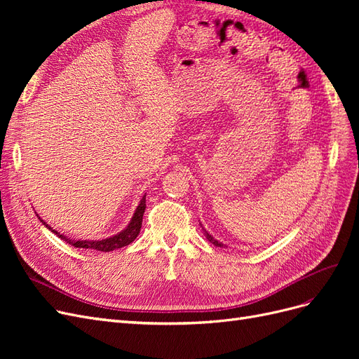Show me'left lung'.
I'll return each mask as SVG.
<instances>
[{
	"mask_svg": "<svg viewBox=\"0 0 359 359\" xmlns=\"http://www.w3.org/2000/svg\"><path fill=\"white\" fill-rule=\"evenodd\" d=\"M203 232H205V236H206V240H208L211 244H214V245H217V247H223V244L222 243H219V241H217V240H214V238L208 233V232H206L205 229H203Z\"/></svg>",
	"mask_w": 359,
	"mask_h": 359,
	"instance_id": "left-lung-1",
	"label": "left lung"
}]
</instances>
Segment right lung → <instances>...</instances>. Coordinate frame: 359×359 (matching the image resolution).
Listing matches in <instances>:
<instances>
[{
	"label": "right lung",
	"instance_id": "1",
	"mask_svg": "<svg viewBox=\"0 0 359 359\" xmlns=\"http://www.w3.org/2000/svg\"><path fill=\"white\" fill-rule=\"evenodd\" d=\"M145 196L147 194H144L142 201L139 202L137 208L132 217V220H130V223L127 224V227L124 231H121L119 233L111 236V238H104V240H70V238H67L66 235H61L60 232H57L55 229H52V227L49 224H46L45 220H41L40 217V222L45 224L48 229H50L53 233H55L57 236H60L61 240H64L66 243L72 244L73 247H78V248H93V250H97V252H112V250H116V248H121V247H126L130 243H133L136 240V236L139 235L140 232V227H142V217H144V212H145V208H147V203H145Z\"/></svg>",
	"mask_w": 359,
	"mask_h": 359
}]
</instances>
